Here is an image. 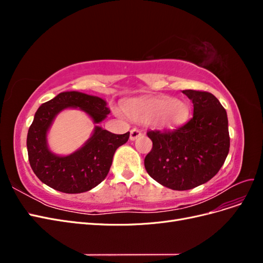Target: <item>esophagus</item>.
I'll use <instances>...</instances> for the list:
<instances>
[{"label": "esophagus", "mask_w": 263, "mask_h": 263, "mask_svg": "<svg viewBox=\"0 0 263 263\" xmlns=\"http://www.w3.org/2000/svg\"><path fill=\"white\" fill-rule=\"evenodd\" d=\"M139 136H141V132H140L139 129H137V128H133V129L130 130V136H129L130 140L137 139Z\"/></svg>", "instance_id": "34e87169"}]
</instances>
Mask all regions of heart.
I'll return each instance as SVG.
<instances>
[{
	"instance_id": "b5f03b06",
	"label": "heart",
	"mask_w": 263,
	"mask_h": 263,
	"mask_svg": "<svg viewBox=\"0 0 263 263\" xmlns=\"http://www.w3.org/2000/svg\"><path fill=\"white\" fill-rule=\"evenodd\" d=\"M126 112L138 123L155 122L161 127L184 123L190 114L187 103L170 97L136 99L126 105Z\"/></svg>"
}]
</instances>
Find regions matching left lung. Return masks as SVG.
<instances>
[{"label": "left lung", "mask_w": 263, "mask_h": 263, "mask_svg": "<svg viewBox=\"0 0 263 263\" xmlns=\"http://www.w3.org/2000/svg\"><path fill=\"white\" fill-rule=\"evenodd\" d=\"M193 117L173 130H149L153 149L145 158L149 176L177 191L210 181L224 164L230 139L226 109L210 92L184 90Z\"/></svg>", "instance_id": "8db88e82"}]
</instances>
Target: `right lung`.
Instances as JSON below:
<instances>
[{"instance_id":"1","label":"right lung","mask_w":263,"mask_h":263,"mask_svg":"<svg viewBox=\"0 0 263 263\" xmlns=\"http://www.w3.org/2000/svg\"><path fill=\"white\" fill-rule=\"evenodd\" d=\"M68 107L84 110L97 124L110 112L101 98L76 91L59 93L37 109L27 134V151L29 164L39 180L60 192L74 194L90 191L106 178L115 151L128 140L129 132L116 135L95 126L83 147L69 156H57L47 146V132L55 115Z\"/></svg>"}]
</instances>
